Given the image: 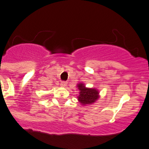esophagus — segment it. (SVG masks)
<instances>
[{
    "mask_svg": "<svg viewBox=\"0 0 149 149\" xmlns=\"http://www.w3.org/2000/svg\"><path fill=\"white\" fill-rule=\"evenodd\" d=\"M67 84H68V83H67V81H62L60 84V85L62 86V87H65V86H67Z\"/></svg>",
    "mask_w": 149,
    "mask_h": 149,
    "instance_id": "34e87169",
    "label": "esophagus"
}]
</instances>
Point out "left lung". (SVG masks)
<instances>
[{"mask_svg":"<svg viewBox=\"0 0 149 149\" xmlns=\"http://www.w3.org/2000/svg\"><path fill=\"white\" fill-rule=\"evenodd\" d=\"M77 87L80 91L79 95L78 96V100L81 104L83 105L92 104L93 103L95 102L96 100H98L99 93L97 90L87 88V87H85L84 84H79Z\"/></svg>","mask_w":149,"mask_h":149,"instance_id":"left-lung-1","label":"left lung"}]
</instances>
